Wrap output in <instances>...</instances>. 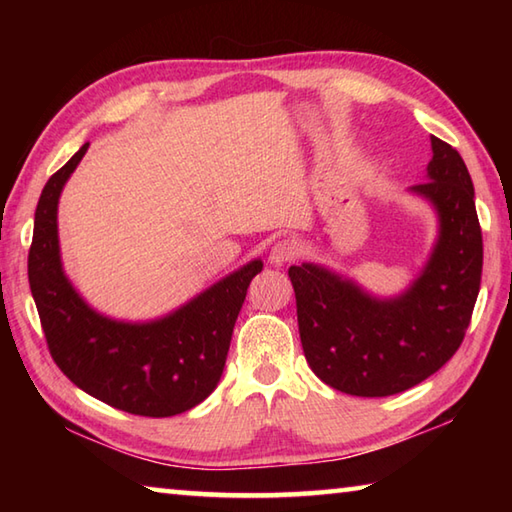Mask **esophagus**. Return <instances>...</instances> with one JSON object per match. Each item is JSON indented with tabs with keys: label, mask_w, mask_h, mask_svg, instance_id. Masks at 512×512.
I'll return each mask as SVG.
<instances>
[{
	"label": "esophagus",
	"mask_w": 512,
	"mask_h": 512,
	"mask_svg": "<svg viewBox=\"0 0 512 512\" xmlns=\"http://www.w3.org/2000/svg\"><path fill=\"white\" fill-rule=\"evenodd\" d=\"M297 255H299V248L295 242H290V239H279V242L270 248L268 259L273 266H284V264L292 262Z\"/></svg>",
	"instance_id": "1"
}]
</instances>
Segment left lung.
I'll return each mask as SVG.
<instances>
[{
    "label": "left lung",
    "instance_id": "left-lung-1",
    "mask_svg": "<svg viewBox=\"0 0 512 512\" xmlns=\"http://www.w3.org/2000/svg\"><path fill=\"white\" fill-rule=\"evenodd\" d=\"M427 180L409 187L438 215L427 264L407 290L376 297L319 264L290 266L303 354L325 385L350 396L400 394L458 352L482 281V228L462 156L431 136Z\"/></svg>",
    "mask_w": 512,
    "mask_h": 512
}]
</instances>
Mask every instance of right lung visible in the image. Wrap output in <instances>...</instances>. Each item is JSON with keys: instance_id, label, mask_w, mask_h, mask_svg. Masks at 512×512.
I'll list each match as a JSON object with an SVG mask.
<instances>
[{"instance_id": "add662e5", "label": "right lung", "mask_w": 512, "mask_h": 512, "mask_svg": "<svg viewBox=\"0 0 512 512\" xmlns=\"http://www.w3.org/2000/svg\"><path fill=\"white\" fill-rule=\"evenodd\" d=\"M85 143L41 191L28 253V281L54 363L85 394L127 413L167 418L209 398L220 383L237 314L264 262L237 268L191 301L151 321L94 310L68 279L59 248V198Z\"/></svg>"}]
</instances>
